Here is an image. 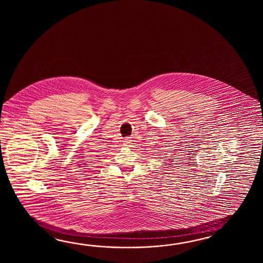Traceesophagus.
<instances>
[{"mask_svg":"<svg viewBox=\"0 0 263 263\" xmlns=\"http://www.w3.org/2000/svg\"><path fill=\"white\" fill-rule=\"evenodd\" d=\"M130 144V140H129V137H127L125 141H124V145H126V146H128V145Z\"/></svg>","mask_w":263,"mask_h":263,"instance_id":"1","label":"esophagus"}]
</instances>
